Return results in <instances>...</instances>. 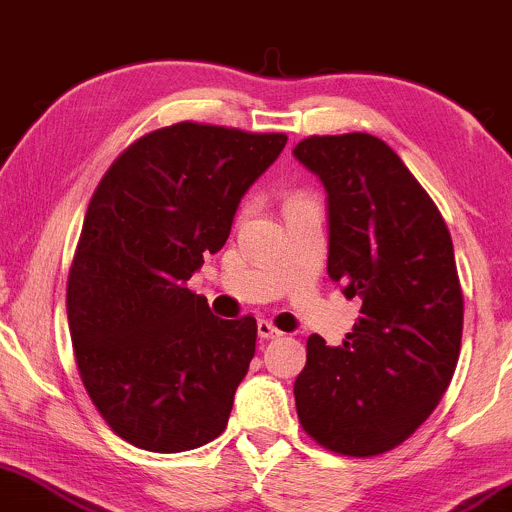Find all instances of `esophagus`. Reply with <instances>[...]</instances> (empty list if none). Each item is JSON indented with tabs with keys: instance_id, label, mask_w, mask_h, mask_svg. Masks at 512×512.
<instances>
[{
	"instance_id": "esophagus-1",
	"label": "esophagus",
	"mask_w": 512,
	"mask_h": 512,
	"mask_svg": "<svg viewBox=\"0 0 512 512\" xmlns=\"http://www.w3.org/2000/svg\"><path fill=\"white\" fill-rule=\"evenodd\" d=\"M256 327H258V337H261V339H278V337H283V332H280L276 324L268 322V320H258Z\"/></svg>"
}]
</instances>
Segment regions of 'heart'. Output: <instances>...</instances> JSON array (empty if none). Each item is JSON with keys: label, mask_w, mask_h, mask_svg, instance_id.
Returning a JSON list of instances; mask_svg holds the SVG:
<instances>
[{"label": "heart", "mask_w": 512, "mask_h": 512, "mask_svg": "<svg viewBox=\"0 0 512 512\" xmlns=\"http://www.w3.org/2000/svg\"><path fill=\"white\" fill-rule=\"evenodd\" d=\"M302 200H305L302 195H293V197H288V202H285V205H293V202H302Z\"/></svg>", "instance_id": "1"}]
</instances>
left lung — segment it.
I'll return each instance as SVG.
<instances>
[{"mask_svg": "<svg viewBox=\"0 0 512 512\" xmlns=\"http://www.w3.org/2000/svg\"><path fill=\"white\" fill-rule=\"evenodd\" d=\"M293 153L327 190L329 278L361 300L342 346L307 339L295 381L300 425L329 452H390L437 408L459 361L464 298L452 236L386 141L310 136Z\"/></svg>", "mask_w": 512, "mask_h": 512, "instance_id": "8db88e82", "label": "left lung"}]
</instances>
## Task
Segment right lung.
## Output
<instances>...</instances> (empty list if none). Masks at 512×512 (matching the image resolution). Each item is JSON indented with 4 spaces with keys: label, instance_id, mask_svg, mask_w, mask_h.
Segmentation results:
<instances>
[{
    "label": "right lung",
    "instance_id": "right-lung-1",
    "mask_svg": "<svg viewBox=\"0 0 512 512\" xmlns=\"http://www.w3.org/2000/svg\"><path fill=\"white\" fill-rule=\"evenodd\" d=\"M285 141L180 122L134 141L92 195L68 276L70 339L97 412L134 447L188 452L227 427L256 320H219L188 280Z\"/></svg>",
    "mask_w": 512,
    "mask_h": 512
}]
</instances>
